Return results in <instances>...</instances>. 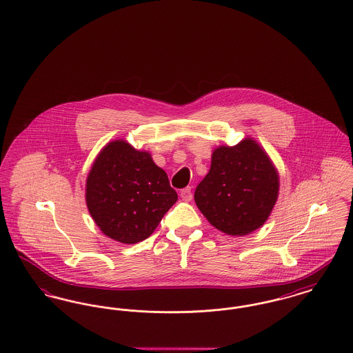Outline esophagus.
I'll use <instances>...</instances> for the list:
<instances>
[{
  "instance_id": "1",
  "label": "esophagus",
  "mask_w": 353,
  "mask_h": 353,
  "mask_svg": "<svg viewBox=\"0 0 353 353\" xmlns=\"http://www.w3.org/2000/svg\"><path fill=\"white\" fill-rule=\"evenodd\" d=\"M180 196L184 199L185 201H190L192 197H193V194H192V188L188 186V188L183 189L181 193H180Z\"/></svg>"
}]
</instances>
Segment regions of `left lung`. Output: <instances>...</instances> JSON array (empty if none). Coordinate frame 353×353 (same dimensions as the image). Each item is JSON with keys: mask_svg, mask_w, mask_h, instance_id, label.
I'll list each match as a JSON object with an SVG mask.
<instances>
[{"mask_svg": "<svg viewBox=\"0 0 353 353\" xmlns=\"http://www.w3.org/2000/svg\"><path fill=\"white\" fill-rule=\"evenodd\" d=\"M279 179L269 156L254 140L213 152L212 165L194 192L206 219L221 232L245 235L269 219Z\"/></svg>", "mask_w": 353, "mask_h": 353, "instance_id": "obj_1", "label": "left lung"}]
</instances>
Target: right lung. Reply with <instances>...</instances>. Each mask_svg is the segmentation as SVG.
Segmentation results:
<instances>
[{"instance_id":"1","label":"right lung","mask_w":353,"mask_h":353,"mask_svg":"<svg viewBox=\"0 0 353 353\" xmlns=\"http://www.w3.org/2000/svg\"><path fill=\"white\" fill-rule=\"evenodd\" d=\"M177 193L148 152L117 140L103 148L88 173L85 202L101 232L137 243L154 232Z\"/></svg>"}]
</instances>
